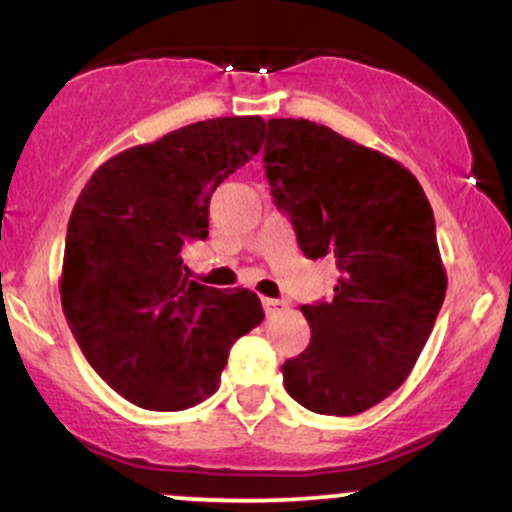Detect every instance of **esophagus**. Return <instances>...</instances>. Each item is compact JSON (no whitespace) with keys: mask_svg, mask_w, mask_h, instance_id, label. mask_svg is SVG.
I'll return each instance as SVG.
<instances>
[{"mask_svg":"<svg viewBox=\"0 0 512 512\" xmlns=\"http://www.w3.org/2000/svg\"><path fill=\"white\" fill-rule=\"evenodd\" d=\"M262 305H264V310H267L269 315L279 313V310L286 308V303L279 301V298H262Z\"/></svg>","mask_w":512,"mask_h":512,"instance_id":"1","label":"esophagus"}]
</instances>
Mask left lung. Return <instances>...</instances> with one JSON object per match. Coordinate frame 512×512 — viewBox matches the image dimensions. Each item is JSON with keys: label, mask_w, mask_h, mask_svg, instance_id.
Segmentation results:
<instances>
[{"label": "left lung", "mask_w": 512, "mask_h": 512, "mask_svg": "<svg viewBox=\"0 0 512 512\" xmlns=\"http://www.w3.org/2000/svg\"><path fill=\"white\" fill-rule=\"evenodd\" d=\"M264 168L310 260L339 267L330 303L301 305L310 344L281 366L315 414L354 416L409 378L448 276L424 187L395 158L310 120L267 122Z\"/></svg>", "instance_id": "left-lung-1"}]
</instances>
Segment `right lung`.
Instances as JSON below:
<instances>
[{
	"instance_id": "right-lung-1",
	"label": "right lung",
	"mask_w": 512,
	"mask_h": 512,
	"mask_svg": "<svg viewBox=\"0 0 512 512\" xmlns=\"http://www.w3.org/2000/svg\"><path fill=\"white\" fill-rule=\"evenodd\" d=\"M260 115L214 117L103 163L67 226L60 296L86 361L142 409L214 395L228 349L264 320L257 293L187 279L180 250L207 238L216 187L260 154Z\"/></svg>"
}]
</instances>
